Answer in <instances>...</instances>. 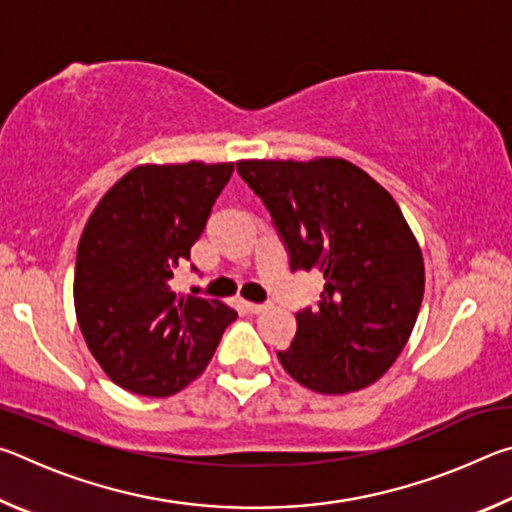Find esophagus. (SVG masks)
Wrapping results in <instances>:
<instances>
[{
	"label": "esophagus",
	"instance_id": "1",
	"mask_svg": "<svg viewBox=\"0 0 512 512\" xmlns=\"http://www.w3.org/2000/svg\"><path fill=\"white\" fill-rule=\"evenodd\" d=\"M244 307L248 314H262V311L268 309L266 302H244Z\"/></svg>",
	"mask_w": 512,
	"mask_h": 512
}]
</instances>
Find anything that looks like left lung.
<instances>
[{"mask_svg": "<svg viewBox=\"0 0 512 512\" xmlns=\"http://www.w3.org/2000/svg\"><path fill=\"white\" fill-rule=\"evenodd\" d=\"M289 248L291 271H318L325 287L282 368L309 391L345 395L375 384L400 357L424 296V259L400 205L343 158L239 160Z\"/></svg>", "mask_w": 512, "mask_h": 512, "instance_id": "left-lung-1", "label": "left lung"}]
</instances>
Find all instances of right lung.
I'll return each instance as SVG.
<instances>
[{"instance_id": "1", "label": "right lung", "mask_w": 512, "mask_h": 512, "mask_svg": "<svg viewBox=\"0 0 512 512\" xmlns=\"http://www.w3.org/2000/svg\"><path fill=\"white\" fill-rule=\"evenodd\" d=\"M235 162L140 164L94 207L76 250L74 309L124 391L169 397L207 368L237 311L171 289Z\"/></svg>"}]
</instances>
